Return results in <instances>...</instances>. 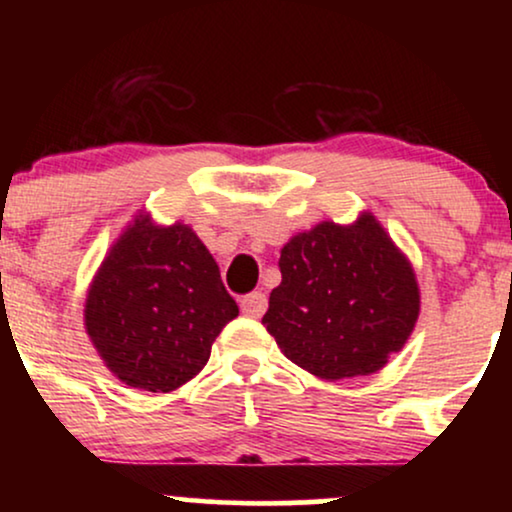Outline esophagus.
<instances>
[{
  "label": "esophagus",
  "mask_w": 512,
  "mask_h": 512,
  "mask_svg": "<svg viewBox=\"0 0 512 512\" xmlns=\"http://www.w3.org/2000/svg\"><path fill=\"white\" fill-rule=\"evenodd\" d=\"M240 310L248 317H262L264 310H267V296L262 291L248 293L245 298H240Z\"/></svg>",
  "instance_id": "34e87169"
}]
</instances>
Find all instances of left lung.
<instances>
[{
    "label": "left lung",
    "instance_id": "left-lung-1",
    "mask_svg": "<svg viewBox=\"0 0 512 512\" xmlns=\"http://www.w3.org/2000/svg\"><path fill=\"white\" fill-rule=\"evenodd\" d=\"M279 269L262 325L289 361L322 380L378 373L419 320L414 267L370 211L296 233Z\"/></svg>",
    "mask_w": 512,
    "mask_h": 512
}]
</instances>
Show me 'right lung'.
<instances>
[{"instance_id": "add662e5", "label": "right lung", "mask_w": 512, "mask_h": 512, "mask_svg": "<svg viewBox=\"0 0 512 512\" xmlns=\"http://www.w3.org/2000/svg\"><path fill=\"white\" fill-rule=\"evenodd\" d=\"M238 315L219 264L187 223L139 211L86 291L84 327L120 383L173 392L207 366L211 344Z\"/></svg>"}]
</instances>
